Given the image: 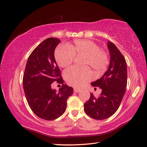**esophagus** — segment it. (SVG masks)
I'll return each mask as SVG.
<instances>
[{"label": "esophagus", "mask_w": 147, "mask_h": 147, "mask_svg": "<svg viewBox=\"0 0 147 147\" xmlns=\"http://www.w3.org/2000/svg\"><path fill=\"white\" fill-rule=\"evenodd\" d=\"M74 92H77V93L79 92L80 91V89H77V88H74Z\"/></svg>", "instance_id": "34e87169"}]
</instances>
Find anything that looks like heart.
I'll list each match as a JSON object with an SVG mask.
<instances>
[{
    "mask_svg": "<svg viewBox=\"0 0 147 147\" xmlns=\"http://www.w3.org/2000/svg\"><path fill=\"white\" fill-rule=\"evenodd\" d=\"M84 55V67H71L64 71V78L68 84L76 87L84 86L92 78L90 67L97 75L103 74L109 63L108 53L100 49L98 45L90 40H78L72 44L60 47L55 52L58 65L66 67L72 63L75 56Z\"/></svg>",
    "mask_w": 147,
    "mask_h": 147,
    "instance_id": "b5f03b06",
    "label": "heart"
}]
</instances>
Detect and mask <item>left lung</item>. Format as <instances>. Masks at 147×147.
<instances>
[{
	"label": "left lung",
	"instance_id": "left-lung-1",
	"mask_svg": "<svg viewBox=\"0 0 147 147\" xmlns=\"http://www.w3.org/2000/svg\"><path fill=\"white\" fill-rule=\"evenodd\" d=\"M110 54L109 66L99 79L91 85L102 90L96 97L90 93L84 103L85 112L95 119L102 120L113 115L119 108L127 86V65L125 57L112 42H107Z\"/></svg>",
	"mask_w": 147,
	"mask_h": 147
}]
</instances>
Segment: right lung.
I'll return each instance as SVG.
<instances>
[{"label": "right lung", "instance_id": "obj_1", "mask_svg": "<svg viewBox=\"0 0 147 147\" xmlns=\"http://www.w3.org/2000/svg\"><path fill=\"white\" fill-rule=\"evenodd\" d=\"M60 40L49 38L32 51L26 65L23 80L25 96L36 115L45 120H53L65 113L67 100L72 95V87L63 84L60 70L55 58V50ZM55 81L63 84L58 92L52 90Z\"/></svg>", "mask_w": 147, "mask_h": 147}]
</instances>
